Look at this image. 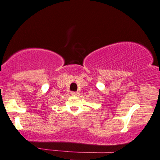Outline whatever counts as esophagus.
<instances>
[{
    "label": "esophagus",
    "mask_w": 160,
    "mask_h": 160,
    "mask_svg": "<svg viewBox=\"0 0 160 160\" xmlns=\"http://www.w3.org/2000/svg\"><path fill=\"white\" fill-rule=\"evenodd\" d=\"M79 94V93L78 92H72L71 93V95L72 96H78Z\"/></svg>",
    "instance_id": "1"
}]
</instances>
